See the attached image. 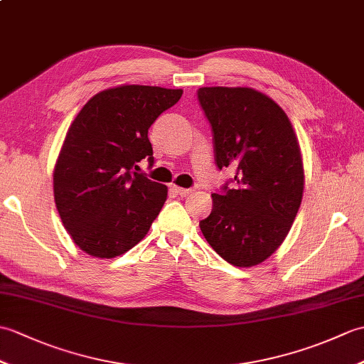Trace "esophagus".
Segmentation results:
<instances>
[{
	"label": "esophagus",
	"instance_id": "34e87169",
	"mask_svg": "<svg viewBox=\"0 0 364 364\" xmlns=\"http://www.w3.org/2000/svg\"><path fill=\"white\" fill-rule=\"evenodd\" d=\"M172 191L175 192L176 196H180V197H186V196H189L191 192H192L191 189H184V188H180V186H175V184L172 186Z\"/></svg>",
	"mask_w": 364,
	"mask_h": 364
}]
</instances>
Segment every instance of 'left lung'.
Wrapping results in <instances>:
<instances>
[{"instance_id":"obj_1","label":"left lung","mask_w":364,"mask_h":364,"mask_svg":"<svg viewBox=\"0 0 364 364\" xmlns=\"http://www.w3.org/2000/svg\"><path fill=\"white\" fill-rule=\"evenodd\" d=\"M218 167H236L235 188L213 194L200 230L236 267L261 264L288 236L304 197L305 170L288 115L252 87H202Z\"/></svg>"}]
</instances>
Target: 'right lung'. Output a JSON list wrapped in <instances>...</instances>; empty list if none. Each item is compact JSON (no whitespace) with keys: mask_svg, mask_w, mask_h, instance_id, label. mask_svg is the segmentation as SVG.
I'll use <instances>...</instances> for the list:
<instances>
[{"mask_svg":"<svg viewBox=\"0 0 364 364\" xmlns=\"http://www.w3.org/2000/svg\"><path fill=\"white\" fill-rule=\"evenodd\" d=\"M181 89L122 84L98 92L68 128L54 166V202L67 233L90 257L109 259L141 242L167 186L136 173L153 149L149 129Z\"/></svg>","mask_w":364,"mask_h":364,"instance_id":"right-lung-1","label":"right lung"}]
</instances>
